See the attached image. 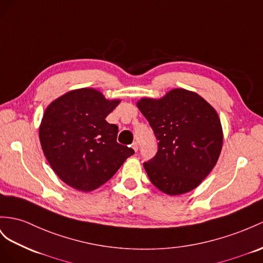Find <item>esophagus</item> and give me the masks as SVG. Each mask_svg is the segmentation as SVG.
Instances as JSON below:
<instances>
[{"label":"esophagus","mask_w":263,"mask_h":263,"mask_svg":"<svg viewBox=\"0 0 263 263\" xmlns=\"http://www.w3.org/2000/svg\"><path fill=\"white\" fill-rule=\"evenodd\" d=\"M132 149L136 151V152H138V149H139V145H138V143L137 142H133L132 143Z\"/></svg>","instance_id":"obj_1"}]
</instances>
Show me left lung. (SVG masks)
Here are the masks:
<instances>
[{"mask_svg":"<svg viewBox=\"0 0 263 263\" xmlns=\"http://www.w3.org/2000/svg\"><path fill=\"white\" fill-rule=\"evenodd\" d=\"M138 107L149 121L158 151L143 163L154 186L178 196L204 180L222 149V127L213 107L197 93L174 89L160 100L141 99Z\"/></svg>","mask_w":263,"mask_h":263,"instance_id":"left-lung-1","label":"left lung"}]
</instances>
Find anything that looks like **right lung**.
<instances>
[{
    "mask_svg": "<svg viewBox=\"0 0 263 263\" xmlns=\"http://www.w3.org/2000/svg\"><path fill=\"white\" fill-rule=\"evenodd\" d=\"M119 100H106L93 89L65 93L48 106L40 126L42 150L63 182L89 192L109 181L134 154L117 142L118 126L105 118Z\"/></svg>",
    "mask_w": 263,
    "mask_h": 263,
    "instance_id": "add662e5",
    "label": "right lung"
}]
</instances>
